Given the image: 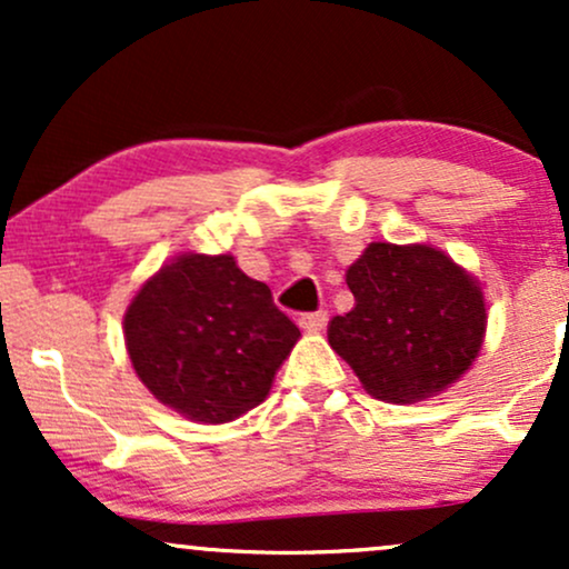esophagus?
<instances>
[{
    "mask_svg": "<svg viewBox=\"0 0 569 569\" xmlns=\"http://www.w3.org/2000/svg\"><path fill=\"white\" fill-rule=\"evenodd\" d=\"M326 323H329V312H326V310L305 312V316L299 318V326H302L305 331H321Z\"/></svg>",
    "mask_w": 569,
    "mask_h": 569,
    "instance_id": "1",
    "label": "esophagus"
}]
</instances>
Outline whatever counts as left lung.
<instances>
[{"label":"left lung","mask_w":569,"mask_h":569,"mask_svg":"<svg viewBox=\"0 0 569 569\" xmlns=\"http://www.w3.org/2000/svg\"><path fill=\"white\" fill-rule=\"evenodd\" d=\"M356 307L329 321V345L380 401L409 403L449 388L479 356L481 289L430 246L371 243L348 270Z\"/></svg>","instance_id":"1"}]
</instances>
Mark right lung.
Instances as JSON below:
<instances>
[{"label":"right lung","mask_w":569,"mask_h":569,"mask_svg":"<svg viewBox=\"0 0 569 569\" xmlns=\"http://www.w3.org/2000/svg\"><path fill=\"white\" fill-rule=\"evenodd\" d=\"M299 339L262 280L230 253H181L141 286L126 312V345L141 382L198 422H230L259 407Z\"/></svg>","instance_id":"1"}]
</instances>
